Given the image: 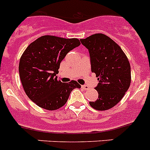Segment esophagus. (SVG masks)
<instances>
[{
	"label": "esophagus",
	"mask_w": 150,
	"mask_h": 150,
	"mask_svg": "<svg viewBox=\"0 0 150 150\" xmlns=\"http://www.w3.org/2000/svg\"><path fill=\"white\" fill-rule=\"evenodd\" d=\"M81 88H82V89H84V90H88L89 89V87H88V85H82L81 86Z\"/></svg>",
	"instance_id": "esophagus-1"
}]
</instances>
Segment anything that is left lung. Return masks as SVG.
<instances>
[{
	"mask_svg": "<svg viewBox=\"0 0 150 150\" xmlns=\"http://www.w3.org/2000/svg\"><path fill=\"white\" fill-rule=\"evenodd\" d=\"M89 51L91 71L98 77L95 88L98 99L89 102L97 110H106L115 106L131 84V66L127 57L113 40L103 34H95L81 39Z\"/></svg>",
	"mask_w": 150,
	"mask_h": 150,
	"instance_id": "left-lung-1",
	"label": "left lung"
}]
</instances>
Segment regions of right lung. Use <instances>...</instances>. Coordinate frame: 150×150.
<instances>
[{"instance_id": "obj_1", "label": "right lung", "mask_w": 150, "mask_h": 150, "mask_svg": "<svg viewBox=\"0 0 150 150\" xmlns=\"http://www.w3.org/2000/svg\"><path fill=\"white\" fill-rule=\"evenodd\" d=\"M80 44L77 38L44 35L28 45L20 58L19 72L25 92L32 102L55 110L64 106L72 90L81 88L75 81L63 83L57 76L61 61Z\"/></svg>"}]
</instances>
